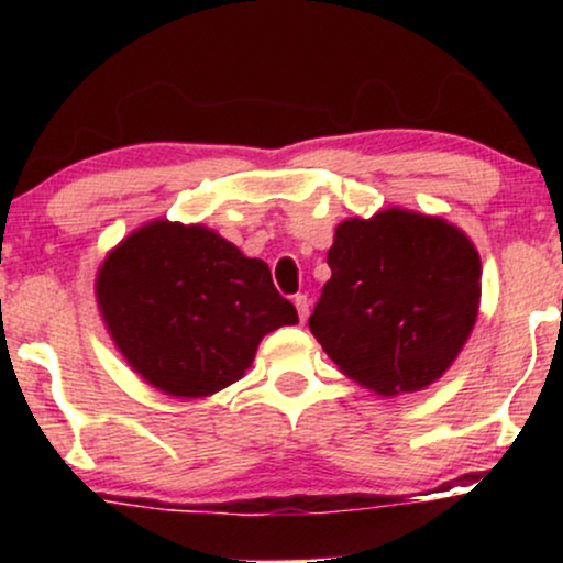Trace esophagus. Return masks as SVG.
<instances>
[{"instance_id":"obj_1","label":"esophagus","mask_w":563,"mask_h":563,"mask_svg":"<svg viewBox=\"0 0 563 563\" xmlns=\"http://www.w3.org/2000/svg\"><path fill=\"white\" fill-rule=\"evenodd\" d=\"M294 303H296V312H299V320L307 322V318H309V299H307V296H303V294L294 296Z\"/></svg>"}]
</instances>
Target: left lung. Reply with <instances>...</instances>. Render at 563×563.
<instances>
[{
  "label": "left lung",
  "mask_w": 563,
  "mask_h": 563,
  "mask_svg": "<svg viewBox=\"0 0 563 563\" xmlns=\"http://www.w3.org/2000/svg\"><path fill=\"white\" fill-rule=\"evenodd\" d=\"M328 267L309 331L365 389L380 397L421 391L466 346L479 314L482 262L448 219L397 206L344 219Z\"/></svg>",
  "instance_id": "1"
}]
</instances>
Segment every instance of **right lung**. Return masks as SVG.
Segmentation results:
<instances>
[{"mask_svg": "<svg viewBox=\"0 0 563 563\" xmlns=\"http://www.w3.org/2000/svg\"><path fill=\"white\" fill-rule=\"evenodd\" d=\"M95 299L126 365L177 399L228 389L264 335L299 322L262 260L217 230L169 219L142 224L108 251Z\"/></svg>", "mask_w": 563, "mask_h": 563, "instance_id": "add662e5", "label": "right lung"}]
</instances>
